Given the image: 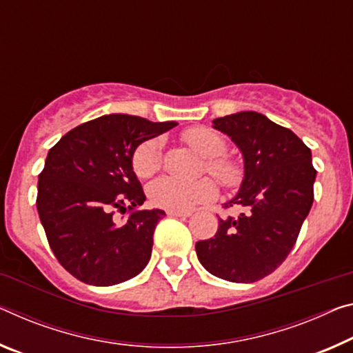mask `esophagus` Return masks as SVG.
Wrapping results in <instances>:
<instances>
[{
  "mask_svg": "<svg viewBox=\"0 0 353 353\" xmlns=\"http://www.w3.org/2000/svg\"><path fill=\"white\" fill-rule=\"evenodd\" d=\"M168 215H170V216H177V218H187V216H190V212H174V210H168Z\"/></svg>",
  "mask_w": 353,
  "mask_h": 353,
  "instance_id": "1",
  "label": "esophagus"
}]
</instances>
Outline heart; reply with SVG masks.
Masks as SVG:
<instances>
[{
    "mask_svg": "<svg viewBox=\"0 0 353 353\" xmlns=\"http://www.w3.org/2000/svg\"><path fill=\"white\" fill-rule=\"evenodd\" d=\"M183 139L205 161L210 174L226 187H236L242 181V168L236 161L221 157L226 152V141L216 132L207 127H194L183 133ZM133 170L139 177H150L160 170L161 165V141L160 138H150L137 148L133 154ZM152 204L166 210L187 212L194 205L209 203L216 196L218 190L210 179L185 181L176 176L159 177L148 187Z\"/></svg>",
    "mask_w": 353,
    "mask_h": 353,
    "instance_id": "b5f03b06",
    "label": "heart"
}]
</instances>
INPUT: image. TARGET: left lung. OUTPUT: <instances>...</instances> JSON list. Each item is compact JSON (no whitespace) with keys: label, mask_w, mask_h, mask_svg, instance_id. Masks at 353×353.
I'll return each instance as SVG.
<instances>
[{"label":"left lung","mask_w":353,"mask_h":353,"mask_svg":"<svg viewBox=\"0 0 353 353\" xmlns=\"http://www.w3.org/2000/svg\"><path fill=\"white\" fill-rule=\"evenodd\" d=\"M243 159V177L226 207L243 209L218 220L216 234L194 245L207 272L231 283H254L283 264L314 201L311 150L292 130L256 111L212 121Z\"/></svg>","instance_id":"1"}]
</instances>
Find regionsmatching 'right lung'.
I'll use <instances>...</instances> for the list:
<instances>
[{"mask_svg": "<svg viewBox=\"0 0 353 353\" xmlns=\"http://www.w3.org/2000/svg\"><path fill=\"white\" fill-rule=\"evenodd\" d=\"M176 125L105 114L72 128L48 150L36 204L50 248L70 275L113 286L148 265L165 212L139 210L146 196L132 160L139 144ZM125 211V219L115 215Z\"/></svg>", "mask_w": 353, "mask_h": 353, "instance_id": "obj_1", "label": "right lung"}]
</instances>
